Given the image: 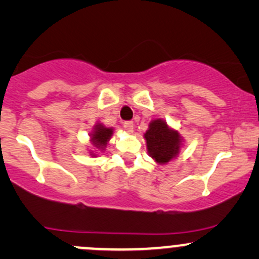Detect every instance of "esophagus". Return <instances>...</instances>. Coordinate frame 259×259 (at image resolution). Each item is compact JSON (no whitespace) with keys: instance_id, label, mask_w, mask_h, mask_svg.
<instances>
[{"instance_id":"1","label":"esophagus","mask_w":259,"mask_h":259,"mask_svg":"<svg viewBox=\"0 0 259 259\" xmlns=\"http://www.w3.org/2000/svg\"><path fill=\"white\" fill-rule=\"evenodd\" d=\"M123 126L125 127V130H126L127 133L132 134V133L134 132V121H130V120L124 121V123H123Z\"/></svg>"}]
</instances>
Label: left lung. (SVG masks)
I'll return each instance as SVG.
<instances>
[{
	"label": "left lung",
	"mask_w": 259,
	"mask_h": 259,
	"mask_svg": "<svg viewBox=\"0 0 259 259\" xmlns=\"http://www.w3.org/2000/svg\"><path fill=\"white\" fill-rule=\"evenodd\" d=\"M147 151L159 164H165L179 153L181 138L177 130L170 129L164 120H152L145 133Z\"/></svg>",
	"instance_id": "8db88e82"
}]
</instances>
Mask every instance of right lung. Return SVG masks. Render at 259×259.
<instances>
[{
	"label": "right lung",
	"instance_id": "1",
	"mask_svg": "<svg viewBox=\"0 0 259 259\" xmlns=\"http://www.w3.org/2000/svg\"><path fill=\"white\" fill-rule=\"evenodd\" d=\"M113 134L112 127H106L102 124H97L94 127V132L91 134V142L95 147L99 150H105L107 146V142L109 141ZM95 156V154H92Z\"/></svg>",
	"mask_w": 259,
	"mask_h": 259
}]
</instances>
